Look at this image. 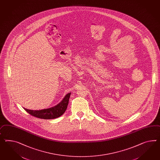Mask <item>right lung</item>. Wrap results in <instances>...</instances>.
<instances>
[{
    "mask_svg": "<svg viewBox=\"0 0 160 160\" xmlns=\"http://www.w3.org/2000/svg\"><path fill=\"white\" fill-rule=\"evenodd\" d=\"M70 94L71 93L66 94V96L62 99L61 102L58 104V105L49 108L41 110H32L25 108H24L29 114L39 118L44 119L56 118L60 117L65 112L68 104Z\"/></svg>",
    "mask_w": 160,
    "mask_h": 160,
    "instance_id": "obj_1",
    "label": "right lung"
}]
</instances>
